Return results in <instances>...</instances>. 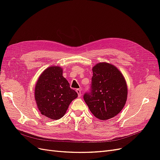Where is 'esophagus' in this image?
<instances>
[{
    "instance_id": "obj_1",
    "label": "esophagus",
    "mask_w": 160,
    "mask_h": 160,
    "mask_svg": "<svg viewBox=\"0 0 160 160\" xmlns=\"http://www.w3.org/2000/svg\"><path fill=\"white\" fill-rule=\"evenodd\" d=\"M76 92L77 93V94H78V97L79 98H80L81 97V90L80 89H77V90H76Z\"/></svg>"
}]
</instances>
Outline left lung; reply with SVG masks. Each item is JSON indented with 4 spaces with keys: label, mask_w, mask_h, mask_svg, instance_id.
Segmentation results:
<instances>
[{
    "label": "left lung",
    "mask_w": 160,
    "mask_h": 160,
    "mask_svg": "<svg viewBox=\"0 0 160 160\" xmlns=\"http://www.w3.org/2000/svg\"><path fill=\"white\" fill-rule=\"evenodd\" d=\"M92 71L91 92L83 98L95 118L108 120L117 115L126 103V81L122 72L109 62H98Z\"/></svg>",
    "instance_id": "obj_1"
}]
</instances>
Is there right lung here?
<instances>
[{
    "mask_svg": "<svg viewBox=\"0 0 160 160\" xmlns=\"http://www.w3.org/2000/svg\"><path fill=\"white\" fill-rule=\"evenodd\" d=\"M62 68L51 66L38 77L35 88V99L41 113L51 119H59L65 114L71 101L78 95L70 88L62 76Z\"/></svg>",
    "mask_w": 160,
    "mask_h": 160,
    "instance_id": "right-lung-1",
    "label": "right lung"
}]
</instances>
